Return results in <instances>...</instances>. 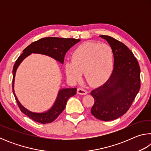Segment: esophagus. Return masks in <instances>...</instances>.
<instances>
[{
    "mask_svg": "<svg viewBox=\"0 0 151 151\" xmlns=\"http://www.w3.org/2000/svg\"><path fill=\"white\" fill-rule=\"evenodd\" d=\"M77 93L78 94H81V95H85V94H87V91L85 90L83 88L78 87L77 88Z\"/></svg>",
    "mask_w": 151,
    "mask_h": 151,
    "instance_id": "obj_1",
    "label": "esophagus"
}]
</instances>
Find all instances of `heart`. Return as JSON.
<instances>
[{
	"instance_id": "b5f03b06",
	"label": "heart",
	"mask_w": 151,
	"mask_h": 151,
	"mask_svg": "<svg viewBox=\"0 0 151 151\" xmlns=\"http://www.w3.org/2000/svg\"><path fill=\"white\" fill-rule=\"evenodd\" d=\"M72 62L65 65L66 75L71 81L81 80L82 73L91 85H103L111 75L114 67V54L106 44L86 42L75 48L71 56Z\"/></svg>"
}]
</instances>
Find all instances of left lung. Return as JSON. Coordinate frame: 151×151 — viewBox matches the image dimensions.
Here are the masks:
<instances>
[{"label":"left lung","instance_id":"1","mask_svg":"<svg viewBox=\"0 0 151 151\" xmlns=\"http://www.w3.org/2000/svg\"><path fill=\"white\" fill-rule=\"evenodd\" d=\"M114 54V68L105 83L91 91L94 103L91 113L104 121L116 119L131 107L140 87V69L133 53L123 43L106 35Z\"/></svg>","mask_w":151,"mask_h":151}]
</instances>
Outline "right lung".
I'll use <instances>...</instances> for the list:
<instances>
[{"instance_id":"obj_1","label":"right lung","mask_w":151,"mask_h":151,"mask_svg":"<svg viewBox=\"0 0 151 151\" xmlns=\"http://www.w3.org/2000/svg\"><path fill=\"white\" fill-rule=\"evenodd\" d=\"M80 39H65V38L58 37H46L32 42L23 50V53L18 58L16 63L13 66L12 70V92L16 99L18 106L21 112L37 122L41 124L50 123L54 121L59 116V114L65 109L68 99L70 97L75 95L76 93V88H62L58 91L57 99L52 106L45 112L38 113L29 111L20 104L15 94L14 90V83L15 74L20 64L25 58L27 57L32 53L42 54L52 57L57 60L58 62L63 64L64 63V58L67 51L80 41Z\"/></svg>"}]
</instances>
